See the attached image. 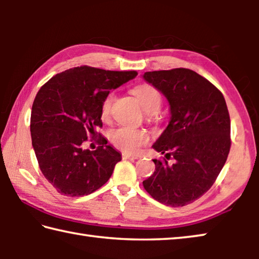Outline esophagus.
Segmentation results:
<instances>
[{"label": "esophagus", "mask_w": 259, "mask_h": 259, "mask_svg": "<svg viewBox=\"0 0 259 259\" xmlns=\"http://www.w3.org/2000/svg\"><path fill=\"white\" fill-rule=\"evenodd\" d=\"M137 155H131V154H128V153H123V154H122V159L123 160H129V159H131V160H135V159H137Z\"/></svg>", "instance_id": "34e87169"}]
</instances>
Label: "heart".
<instances>
[{
  "instance_id": "1",
  "label": "heart",
  "mask_w": 259,
  "mask_h": 259,
  "mask_svg": "<svg viewBox=\"0 0 259 259\" xmlns=\"http://www.w3.org/2000/svg\"><path fill=\"white\" fill-rule=\"evenodd\" d=\"M134 95L138 98L142 106L147 113L154 114L160 111L162 105V97L159 90L150 84H142L134 89ZM113 102V93H109L104 98L100 107L102 116L107 117L111 111ZM108 139L112 145L124 153H137L140 147L148 143L150 137L146 131L130 128V126L120 125L108 133Z\"/></svg>"
}]
</instances>
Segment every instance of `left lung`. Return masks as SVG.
<instances>
[{"mask_svg":"<svg viewBox=\"0 0 259 259\" xmlns=\"http://www.w3.org/2000/svg\"><path fill=\"white\" fill-rule=\"evenodd\" d=\"M170 105V122L153 148L174 164L153 160L155 171L143 182L159 202L184 207L201 198L216 182L231 148V121L223 94L192 69L144 73Z\"/></svg>","mask_w":259,"mask_h":259,"instance_id":"1","label":"left lung"}]
</instances>
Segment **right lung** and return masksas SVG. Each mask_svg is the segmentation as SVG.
<instances>
[{"mask_svg": "<svg viewBox=\"0 0 259 259\" xmlns=\"http://www.w3.org/2000/svg\"><path fill=\"white\" fill-rule=\"evenodd\" d=\"M137 74L80 66L57 74L38 90L30 114L32 145L43 176L60 194H91L112 176L120 153L104 137L96 151L82 146L100 136V107L109 90Z\"/></svg>", "mask_w": 259, "mask_h": 259, "instance_id": "add662e5", "label": "right lung"}]
</instances>
